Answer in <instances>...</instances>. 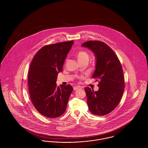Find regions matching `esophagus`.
I'll list each match as a JSON object with an SVG mask.
<instances>
[{
    "mask_svg": "<svg viewBox=\"0 0 148 148\" xmlns=\"http://www.w3.org/2000/svg\"><path fill=\"white\" fill-rule=\"evenodd\" d=\"M80 88H81V87H80V86H75L73 87V89H74V90H77V89H80Z\"/></svg>",
    "mask_w": 148,
    "mask_h": 148,
    "instance_id": "obj_1",
    "label": "esophagus"
}]
</instances>
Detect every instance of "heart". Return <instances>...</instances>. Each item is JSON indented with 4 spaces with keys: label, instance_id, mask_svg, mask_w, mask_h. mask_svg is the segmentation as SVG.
I'll list each match as a JSON object with an SVG mask.
<instances>
[{
    "label": "heart",
    "instance_id": "1",
    "mask_svg": "<svg viewBox=\"0 0 148 148\" xmlns=\"http://www.w3.org/2000/svg\"><path fill=\"white\" fill-rule=\"evenodd\" d=\"M77 58L79 62L86 61L88 62L89 56L87 52L84 50H80L77 53Z\"/></svg>",
    "mask_w": 148,
    "mask_h": 148
}]
</instances>
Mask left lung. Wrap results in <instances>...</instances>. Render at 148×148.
<instances>
[{"label": "left lung", "instance_id": "left-lung-1", "mask_svg": "<svg viewBox=\"0 0 148 148\" xmlns=\"http://www.w3.org/2000/svg\"><path fill=\"white\" fill-rule=\"evenodd\" d=\"M82 47L92 50L96 58L92 78L99 79L98 91L85 88L89 111L96 115H105L118 105L124 90L123 71L118 56L107 44L90 40ZM97 80L96 81H97Z\"/></svg>", "mask_w": 148, "mask_h": 148}]
</instances>
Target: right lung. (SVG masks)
<instances>
[{"label": "right lung", "mask_w": 148, "mask_h": 148, "mask_svg": "<svg viewBox=\"0 0 148 148\" xmlns=\"http://www.w3.org/2000/svg\"><path fill=\"white\" fill-rule=\"evenodd\" d=\"M74 41L47 45L33 58L28 73L29 92L35 109L42 115L56 118L63 114L71 93L70 85L56 86L57 76Z\"/></svg>", "instance_id": "obj_1"}]
</instances>
